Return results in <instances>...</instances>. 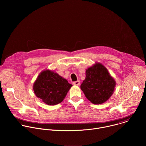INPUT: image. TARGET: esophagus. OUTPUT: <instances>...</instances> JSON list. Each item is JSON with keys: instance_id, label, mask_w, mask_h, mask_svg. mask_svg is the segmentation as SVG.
<instances>
[{"instance_id": "1", "label": "esophagus", "mask_w": 146, "mask_h": 146, "mask_svg": "<svg viewBox=\"0 0 146 146\" xmlns=\"http://www.w3.org/2000/svg\"><path fill=\"white\" fill-rule=\"evenodd\" d=\"M73 84L74 85V86H80V80H77V81H76L73 82Z\"/></svg>"}]
</instances>
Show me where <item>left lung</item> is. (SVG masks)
I'll use <instances>...</instances> for the list:
<instances>
[{
	"instance_id": "obj_1",
	"label": "left lung",
	"mask_w": 146,
	"mask_h": 146,
	"mask_svg": "<svg viewBox=\"0 0 146 146\" xmlns=\"http://www.w3.org/2000/svg\"><path fill=\"white\" fill-rule=\"evenodd\" d=\"M86 77L81 84V90L93 104L106 102L113 95L116 82L107 68L96 62L86 71Z\"/></svg>"
}]
</instances>
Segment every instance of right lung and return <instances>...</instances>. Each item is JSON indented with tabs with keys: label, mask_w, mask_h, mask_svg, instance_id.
Returning a JSON list of instances; mask_svg holds the SVG:
<instances>
[{
	"label": "right lung",
	"mask_w": 146,
	"mask_h": 146,
	"mask_svg": "<svg viewBox=\"0 0 146 146\" xmlns=\"http://www.w3.org/2000/svg\"><path fill=\"white\" fill-rule=\"evenodd\" d=\"M72 87L67 80L57 73L46 69L38 74L33 89L37 98L47 105L54 106L64 100Z\"/></svg>",
	"instance_id": "right-lung-1"
}]
</instances>
